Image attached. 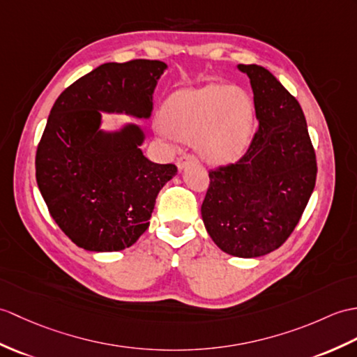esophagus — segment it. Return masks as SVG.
<instances>
[{
	"label": "esophagus",
	"instance_id": "1",
	"mask_svg": "<svg viewBox=\"0 0 357 357\" xmlns=\"http://www.w3.org/2000/svg\"><path fill=\"white\" fill-rule=\"evenodd\" d=\"M195 161H197V156L196 155H193V153H184V155L179 156V160H178L176 164H178L179 169H184L187 164L195 162Z\"/></svg>",
	"mask_w": 357,
	"mask_h": 357
}]
</instances>
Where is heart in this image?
Instances as JSON below:
<instances>
[{
	"label": "heart",
	"instance_id": "b5f03b06",
	"mask_svg": "<svg viewBox=\"0 0 357 357\" xmlns=\"http://www.w3.org/2000/svg\"><path fill=\"white\" fill-rule=\"evenodd\" d=\"M251 102L238 88L206 85L182 89L164 102V129L195 141L206 160L228 162L245 151L251 132Z\"/></svg>",
	"mask_w": 357,
	"mask_h": 357
}]
</instances>
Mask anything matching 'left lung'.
Masks as SVG:
<instances>
[{
	"label": "left lung",
	"mask_w": 357,
	"mask_h": 357,
	"mask_svg": "<svg viewBox=\"0 0 357 357\" xmlns=\"http://www.w3.org/2000/svg\"><path fill=\"white\" fill-rule=\"evenodd\" d=\"M238 70L251 80L259 129L242 158L208 172L201 213L223 252L252 259L278 250L294 233L318 167L296 98L260 65Z\"/></svg>",
	"instance_id": "8db88e82"
}]
</instances>
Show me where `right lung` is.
I'll list each match as a JSON object with an SVG mask.
<instances>
[{
	"label": "right lung",
	"mask_w": 357,
	"mask_h": 357,
	"mask_svg": "<svg viewBox=\"0 0 357 357\" xmlns=\"http://www.w3.org/2000/svg\"><path fill=\"white\" fill-rule=\"evenodd\" d=\"M164 62L103 63L57 97L36 151V181L54 222L77 246L112 252L134 245L149 227L156 196L176 175L139 149L143 132L103 134L100 112L149 117Z\"/></svg>",
	"instance_id": "right-lung-1"
}]
</instances>
